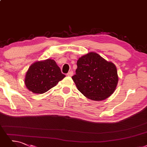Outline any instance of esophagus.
Returning <instances> with one entry per match:
<instances>
[{
    "instance_id": "obj_1",
    "label": "esophagus",
    "mask_w": 147,
    "mask_h": 147,
    "mask_svg": "<svg viewBox=\"0 0 147 147\" xmlns=\"http://www.w3.org/2000/svg\"><path fill=\"white\" fill-rule=\"evenodd\" d=\"M74 75V72L73 71H69L67 74V76L68 77H72V76Z\"/></svg>"
}]
</instances>
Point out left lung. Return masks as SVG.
<instances>
[{
	"instance_id": "obj_1",
	"label": "left lung",
	"mask_w": 147,
	"mask_h": 147,
	"mask_svg": "<svg viewBox=\"0 0 147 147\" xmlns=\"http://www.w3.org/2000/svg\"><path fill=\"white\" fill-rule=\"evenodd\" d=\"M77 64L72 78L84 96L97 101L112 95L118 83L116 67L112 62L91 52L79 58Z\"/></svg>"
}]
</instances>
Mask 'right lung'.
I'll use <instances>...</instances> for the list:
<instances>
[{
    "label": "right lung",
    "instance_id": "add662e5",
    "mask_svg": "<svg viewBox=\"0 0 147 147\" xmlns=\"http://www.w3.org/2000/svg\"><path fill=\"white\" fill-rule=\"evenodd\" d=\"M65 77L54 60L37 61L29 66L25 75V84L29 91L41 94L55 86Z\"/></svg>",
    "mask_w": 147,
    "mask_h": 147
}]
</instances>
